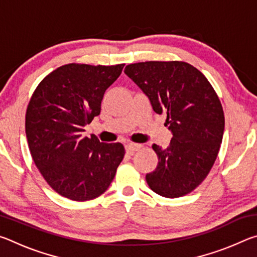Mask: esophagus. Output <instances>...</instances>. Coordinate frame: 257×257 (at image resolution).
I'll return each instance as SVG.
<instances>
[{
	"label": "esophagus",
	"instance_id": "34e87169",
	"mask_svg": "<svg viewBox=\"0 0 257 257\" xmlns=\"http://www.w3.org/2000/svg\"><path fill=\"white\" fill-rule=\"evenodd\" d=\"M141 145L139 144H127L125 145V152L129 154H134L135 152H137L138 150H141Z\"/></svg>",
	"mask_w": 257,
	"mask_h": 257
}]
</instances>
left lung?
<instances>
[{
	"mask_svg": "<svg viewBox=\"0 0 257 257\" xmlns=\"http://www.w3.org/2000/svg\"><path fill=\"white\" fill-rule=\"evenodd\" d=\"M124 73L158 114H167L172 133L167 149L152 146L159 163L146 175L147 185L163 197L185 196L202 184L219 153L224 130L220 99L206 77L182 61L133 63Z\"/></svg>",
	"mask_w": 257,
	"mask_h": 257,
	"instance_id": "8db88e82",
	"label": "left lung"
}]
</instances>
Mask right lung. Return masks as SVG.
Segmentation results:
<instances>
[{
  "label": "right lung",
  "mask_w": 257,
  "mask_h": 257,
  "mask_svg": "<svg viewBox=\"0 0 257 257\" xmlns=\"http://www.w3.org/2000/svg\"><path fill=\"white\" fill-rule=\"evenodd\" d=\"M124 64L69 63L43 79L26 112L30 154L51 188L77 202L98 197L115 176L124 156L121 143L85 137L84 127L101 112L105 90Z\"/></svg>",
  "instance_id": "right-lung-1"
}]
</instances>
